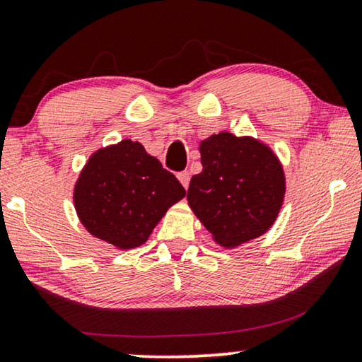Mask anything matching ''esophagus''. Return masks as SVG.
I'll return each mask as SVG.
<instances>
[{
  "label": "esophagus",
  "mask_w": 362,
  "mask_h": 362,
  "mask_svg": "<svg viewBox=\"0 0 362 362\" xmlns=\"http://www.w3.org/2000/svg\"><path fill=\"white\" fill-rule=\"evenodd\" d=\"M177 177H179V180H180V183L183 185V188H188V183H190V174H188L187 170H183Z\"/></svg>",
  "instance_id": "1"
}]
</instances>
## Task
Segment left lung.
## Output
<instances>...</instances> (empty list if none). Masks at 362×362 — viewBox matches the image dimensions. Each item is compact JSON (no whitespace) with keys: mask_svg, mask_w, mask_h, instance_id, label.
<instances>
[{"mask_svg":"<svg viewBox=\"0 0 362 362\" xmlns=\"http://www.w3.org/2000/svg\"><path fill=\"white\" fill-rule=\"evenodd\" d=\"M203 170L193 175L187 200L213 241L226 249L271 230L285 197V174L267 144L221 131L200 142Z\"/></svg>","mask_w":362,"mask_h":362,"instance_id":"1","label":"left lung"}]
</instances>
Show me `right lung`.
<instances>
[{"label":"right lung","instance_id":"1","mask_svg":"<svg viewBox=\"0 0 362 362\" xmlns=\"http://www.w3.org/2000/svg\"><path fill=\"white\" fill-rule=\"evenodd\" d=\"M185 188L137 141L95 151L74 188L85 230L116 249L142 246Z\"/></svg>","mask_w":362,"mask_h":362}]
</instances>
